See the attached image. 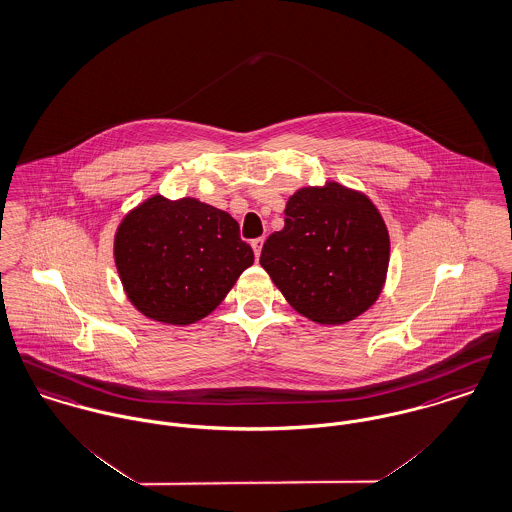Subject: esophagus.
I'll return each mask as SVG.
<instances>
[{"label":"esophagus","instance_id":"esophagus-1","mask_svg":"<svg viewBox=\"0 0 512 512\" xmlns=\"http://www.w3.org/2000/svg\"><path fill=\"white\" fill-rule=\"evenodd\" d=\"M262 246H264V238H256V240H252V250H254V256H256V260L260 258Z\"/></svg>","mask_w":512,"mask_h":512}]
</instances>
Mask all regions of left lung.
<instances>
[{
  "instance_id": "obj_1",
  "label": "left lung",
  "mask_w": 512,
  "mask_h": 512,
  "mask_svg": "<svg viewBox=\"0 0 512 512\" xmlns=\"http://www.w3.org/2000/svg\"><path fill=\"white\" fill-rule=\"evenodd\" d=\"M285 227L264 242L260 264L305 319L344 325L379 299L389 270V231L372 199L338 182L297 189Z\"/></svg>"
}]
</instances>
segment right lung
<instances>
[{"instance_id":"add662e5","label":"right lung","mask_w":512,"mask_h":512,"mask_svg":"<svg viewBox=\"0 0 512 512\" xmlns=\"http://www.w3.org/2000/svg\"><path fill=\"white\" fill-rule=\"evenodd\" d=\"M117 274L131 305L164 325H193L213 313L254 264L238 223L195 197L156 193L133 207L113 238Z\"/></svg>"}]
</instances>
